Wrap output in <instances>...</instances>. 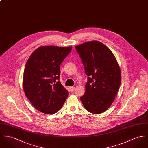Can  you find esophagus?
Here are the masks:
<instances>
[{"label": "esophagus", "mask_w": 148, "mask_h": 148, "mask_svg": "<svg viewBox=\"0 0 148 148\" xmlns=\"http://www.w3.org/2000/svg\"><path fill=\"white\" fill-rule=\"evenodd\" d=\"M75 90V87H69V90L70 92H73Z\"/></svg>", "instance_id": "1"}]
</instances>
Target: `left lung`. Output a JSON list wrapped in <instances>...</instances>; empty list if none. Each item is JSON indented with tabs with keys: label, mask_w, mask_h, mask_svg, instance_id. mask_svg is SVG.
Returning a JSON list of instances; mask_svg holds the SVG:
<instances>
[{
	"label": "left lung",
	"mask_w": 148,
	"mask_h": 148,
	"mask_svg": "<svg viewBox=\"0 0 148 148\" xmlns=\"http://www.w3.org/2000/svg\"><path fill=\"white\" fill-rule=\"evenodd\" d=\"M88 76L80 100L85 109L100 114L112 104L121 83V72L113 52L96 40L75 46Z\"/></svg>",
	"instance_id": "obj_1"
}]
</instances>
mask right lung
<instances>
[{
  "instance_id": "1",
  "label": "right lung",
  "mask_w": 148,
  "mask_h": 148,
  "mask_svg": "<svg viewBox=\"0 0 148 148\" xmlns=\"http://www.w3.org/2000/svg\"><path fill=\"white\" fill-rule=\"evenodd\" d=\"M72 47L41 46L29 58L24 69L23 88L25 95L38 110L53 114L60 110L68 91L59 81L60 65Z\"/></svg>"
}]
</instances>
